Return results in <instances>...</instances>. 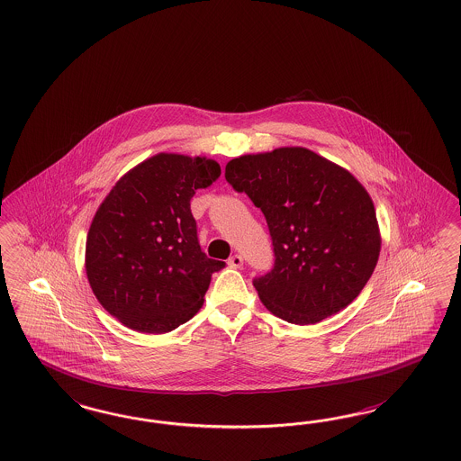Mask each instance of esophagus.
<instances>
[{"instance_id": "obj_1", "label": "esophagus", "mask_w": 461, "mask_h": 461, "mask_svg": "<svg viewBox=\"0 0 461 461\" xmlns=\"http://www.w3.org/2000/svg\"><path fill=\"white\" fill-rule=\"evenodd\" d=\"M227 265L230 267H240L244 265V259H242V256H240V254H234V256H230V258H229Z\"/></svg>"}]
</instances>
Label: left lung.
<instances>
[{
  "mask_svg": "<svg viewBox=\"0 0 461 461\" xmlns=\"http://www.w3.org/2000/svg\"><path fill=\"white\" fill-rule=\"evenodd\" d=\"M225 179L267 219L275 265L253 285L269 312L315 324L359 295L382 240L372 198L349 171L309 149L280 148L229 161Z\"/></svg>",
  "mask_w": 461,
  "mask_h": 461,
  "instance_id": "obj_1",
  "label": "left lung"
}]
</instances>
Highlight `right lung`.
<instances>
[{
	"mask_svg": "<svg viewBox=\"0 0 461 461\" xmlns=\"http://www.w3.org/2000/svg\"><path fill=\"white\" fill-rule=\"evenodd\" d=\"M221 176L207 158L158 154L135 166L106 194L86 239V275L104 311L123 326L164 334L203 305L212 275L190 200Z\"/></svg>",
	"mask_w": 461,
	"mask_h": 461,
	"instance_id": "obj_1",
	"label": "right lung"
}]
</instances>
